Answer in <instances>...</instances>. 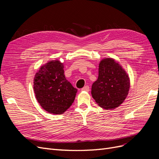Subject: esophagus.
Listing matches in <instances>:
<instances>
[{
    "mask_svg": "<svg viewBox=\"0 0 159 159\" xmlns=\"http://www.w3.org/2000/svg\"><path fill=\"white\" fill-rule=\"evenodd\" d=\"M81 91H89V87L88 85H85L84 87L81 89Z\"/></svg>",
    "mask_w": 159,
    "mask_h": 159,
    "instance_id": "obj_1",
    "label": "esophagus"
}]
</instances>
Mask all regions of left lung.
Returning a JSON list of instances; mask_svg holds the SVG:
<instances>
[{"instance_id": "left-lung-1", "label": "left lung", "mask_w": 159, "mask_h": 159, "mask_svg": "<svg viewBox=\"0 0 159 159\" xmlns=\"http://www.w3.org/2000/svg\"><path fill=\"white\" fill-rule=\"evenodd\" d=\"M129 88V77L119 62L109 57L100 61L98 78L91 87V95L99 106L105 109L119 107L126 99Z\"/></svg>"}]
</instances>
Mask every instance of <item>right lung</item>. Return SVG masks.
Instances as JSON below:
<instances>
[{
  "mask_svg": "<svg viewBox=\"0 0 159 159\" xmlns=\"http://www.w3.org/2000/svg\"><path fill=\"white\" fill-rule=\"evenodd\" d=\"M34 91L43 109L50 113L60 115L73 103L78 89L66 80L63 63L56 60L42 66L36 74Z\"/></svg>",
  "mask_w": 159,
  "mask_h": 159,
  "instance_id": "right-lung-1",
  "label": "right lung"
}]
</instances>
